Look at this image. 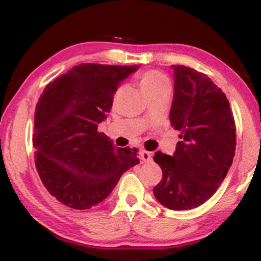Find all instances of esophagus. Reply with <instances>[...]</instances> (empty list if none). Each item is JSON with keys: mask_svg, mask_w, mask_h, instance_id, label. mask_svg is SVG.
Listing matches in <instances>:
<instances>
[{"mask_svg": "<svg viewBox=\"0 0 261 261\" xmlns=\"http://www.w3.org/2000/svg\"><path fill=\"white\" fill-rule=\"evenodd\" d=\"M140 155H141V160H142V162H151L152 161L151 152L146 151V149H141Z\"/></svg>", "mask_w": 261, "mask_h": 261, "instance_id": "esophagus-1", "label": "esophagus"}]
</instances>
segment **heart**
<instances>
[{"mask_svg":"<svg viewBox=\"0 0 261 261\" xmlns=\"http://www.w3.org/2000/svg\"><path fill=\"white\" fill-rule=\"evenodd\" d=\"M137 83L141 92L146 95V98L154 97L158 94H169L170 92V81L167 74L157 70H149L142 72L137 77ZM120 93V88L116 89L113 95V99L116 100Z\"/></svg>","mask_w":261,"mask_h":261,"instance_id":"heart-1","label":"heart"}]
</instances>
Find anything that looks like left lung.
I'll return each instance as SVG.
<instances>
[{
  "label": "left lung",
  "instance_id": "obj_1",
  "mask_svg": "<svg viewBox=\"0 0 261 261\" xmlns=\"http://www.w3.org/2000/svg\"><path fill=\"white\" fill-rule=\"evenodd\" d=\"M174 70L170 124L179 131L173 155L155 152L163 172L155 199L170 210L197 207L216 193L233 162L236 122L228 99L208 79L182 65Z\"/></svg>",
  "mask_w": 261,
  "mask_h": 261
}]
</instances>
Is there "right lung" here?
Masks as SVG:
<instances>
[{
  "label": "right lung",
  "instance_id": "obj_1",
  "mask_svg": "<svg viewBox=\"0 0 261 261\" xmlns=\"http://www.w3.org/2000/svg\"><path fill=\"white\" fill-rule=\"evenodd\" d=\"M139 66L81 64L45 87L34 115L35 167L44 187L68 207L87 210L112 193L139 163L137 149L118 148L98 124L120 81Z\"/></svg>",
  "mask_w": 261,
  "mask_h": 261
}]
</instances>
